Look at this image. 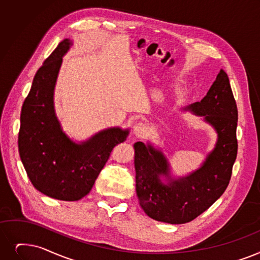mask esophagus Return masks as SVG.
I'll use <instances>...</instances> for the list:
<instances>
[{
  "mask_svg": "<svg viewBox=\"0 0 260 260\" xmlns=\"http://www.w3.org/2000/svg\"><path fill=\"white\" fill-rule=\"evenodd\" d=\"M146 131H148V127H146L145 124L142 123V122L136 123L134 125V127H133V133L136 135V136H138V137L144 136V134L146 133Z\"/></svg>",
  "mask_w": 260,
  "mask_h": 260,
  "instance_id": "obj_1",
  "label": "esophagus"
}]
</instances>
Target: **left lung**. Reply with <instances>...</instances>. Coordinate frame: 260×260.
<instances>
[{
  "instance_id": "8db88e82",
  "label": "left lung",
  "mask_w": 260,
  "mask_h": 260,
  "mask_svg": "<svg viewBox=\"0 0 260 260\" xmlns=\"http://www.w3.org/2000/svg\"><path fill=\"white\" fill-rule=\"evenodd\" d=\"M216 129L218 139L198 170L185 177L173 178L164 153L151 143L134 144L136 192L140 206L156 221L183 224L208 209L228 188L237 157L236 129L238 110L228 74L220 70L207 94L184 108ZM160 176L168 180L161 182Z\"/></svg>"
}]
</instances>
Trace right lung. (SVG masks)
Wrapping results in <instances>:
<instances>
[{
	"label": "right lung",
	"instance_id": "obj_1",
	"mask_svg": "<svg viewBox=\"0 0 260 260\" xmlns=\"http://www.w3.org/2000/svg\"><path fill=\"white\" fill-rule=\"evenodd\" d=\"M72 46L62 40L39 68L22 105L18 146L26 174L41 193L78 201L92 189L115 146L128 129L110 127L76 143L62 132L54 109V89L62 56Z\"/></svg>",
	"mask_w": 260,
	"mask_h": 260
}]
</instances>
